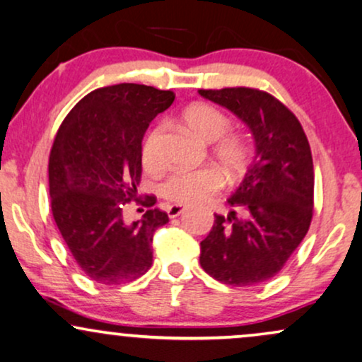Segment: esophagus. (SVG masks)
<instances>
[{
  "instance_id": "34e87169",
  "label": "esophagus",
  "mask_w": 362,
  "mask_h": 362,
  "mask_svg": "<svg viewBox=\"0 0 362 362\" xmlns=\"http://www.w3.org/2000/svg\"><path fill=\"white\" fill-rule=\"evenodd\" d=\"M184 207H182V205H168L167 207V214H168V217L170 218H175V217H178V215H180L182 212H184Z\"/></svg>"
}]
</instances>
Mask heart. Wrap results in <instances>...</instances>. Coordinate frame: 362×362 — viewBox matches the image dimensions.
<instances>
[{"instance_id": "heart-1", "label": "heart", "mask_w": 362, "mask_h": 362, "mask_svg": "<svg viewBox=\"0 0 362 362\" xmlns=\"http://www.w3.org/2000/svg\"><path fill=\"white\" fill-rule=\"evenodd\" d=\"M182 118L200 140L207 144L215 141L214 155L228 175H237L245 167L249 150L239 136L228 135V132L232 130V122L226 113L209 103H195L185 110ZM162 132V123H155L141 141V163L147 168L158 167V144ZM222 184L223 177L221 172L205 167L197 168V170L173 172L162 182L160 192L165 199L175 204H195L217 192Z\"/></svg>"}]
</instances>
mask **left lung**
Returning <instances> with one entry per match:
<instances>
[{
    "instance_id": "1",
    "label": "left lung",
    "mask_w": 362,
    "mask_h": 362,
    "mask_svg": "<svg viewBox=\"0 0 362 362\" xmlns=\"http://www.w3.org/2000/svg\"><path fill=\"white\" fill-rule=\"evenodd\" d=\"M249 127L255 157L215 214L200 242V265L227 286H255L276 277L308 234L314 207V165L308 136L294 113L262 90H199Z\"/></svg>"
}]
</instances>
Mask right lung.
<instances>
[{
    "mask_svg": "<svg viewBox=\"0 0 362 362\" xmlns=\"http://www.w3.org/2000/svg\"><path fill=\"white\" fill-rule=\"evenodd\" d=\"M175 100L170 90L120 83L90 91L58 128L48 175L52 212L76 264L91 281L117 286L152 267V240L168 215L140 199L141 140L148 123ZM149 207L127 223L126 205Z\"/></svg>",
    "mask_w": 362,
    "mask_h": 362,
    "instance_id": "add662e5",
    "label": "right lung"
}]
</instances>
